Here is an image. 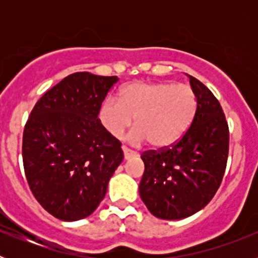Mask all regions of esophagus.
<instances>
[{
    "label": "esophagus",
    "mask_w": 258,
    "mask_h": 258,
    "mask_svg": "<svg viewBox=\"0 0 258 258\" xmlns=\"http://www.w3.org/2000/svg\"><path fill=\"white\" fill-rule=\"evenodd\" d=\"M122 152H124V157H125V160H127V159H131V157H133V156H137V152L136 151H133V150H131V149H127V147H122Z\"/></svg>",
    "instance_id": "34e87169"
}]
</instances>
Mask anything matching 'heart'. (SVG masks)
Listing matches in <instances>:
<instances>
[{"label": "heart", "instance_id": "b5f03b06", "mask_svg": "<svg viewBox=\"0 0 258 258\" xmlns=\"http://www.w3.org/2000/svg\"><path fill=\"white\" fill-rule=\"evenodd\" d=\"M197 108V94L186 84L134 83L122 86L118 98H107L99 120L113 138L121 140L136 118L132 140L165 149L187 132Z\"/></svg>", "mask_w": 258, "mask_h": 258}]
</instances>
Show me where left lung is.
I'll use <instances>...</instances> for the list:
<instances>
[{
    "label": "left lung",
    "instance_id": "8db88e82",
    "mask_svg": "<svg viewBox=\"0 0 258 258\" xmlns=\"http://www.w3.org/2000/svg\"><path fill=\"white\" fill-rule=\"evenodd\" d=\"M188 77L198 99L192 124L170 147L141 156L145 163L141 199L161 220H182L204 208L226 169L229 126L222 107L204 84Z\"/></svg>",
    "mask_w": 258,
    "mask_h": 258
}]
</instances>
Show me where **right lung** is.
Wrapping results in <instances>:
<instances>
[{"mask_svg":"<svg viewBox=\"0 0 258 258\" xmlns=\"http://www.w3.org/2000/svg\"><path fill=\"white\" fill-rule=\"evenodd\" d=\"M117 76L76 72L47 90L23 133V165L32 194L61 221H79L97 209L121 164L120 141L98 118Z\"/></svg>","mask_w":258,"mask_h":258,"instance_id":"add662e5","label":"right lung"}]
</instances>
